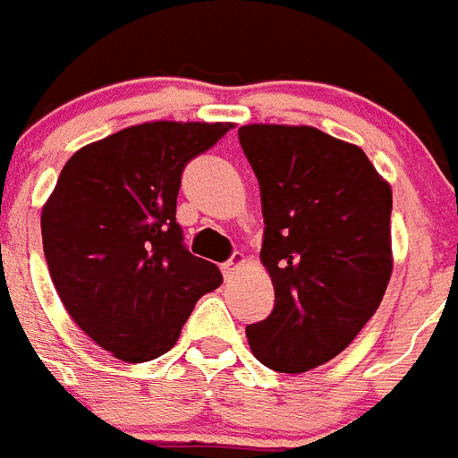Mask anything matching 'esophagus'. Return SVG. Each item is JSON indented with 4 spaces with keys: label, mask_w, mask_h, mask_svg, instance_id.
<instances>
[{
    "label": "esophagus",
    "mask_w": 458,
    "mask_h": 458,
    "mask_svg": "<svg viewBox=\"0 0 458 458\" xmlns=\"http://www.w3.org/2000/svg\"><path fill=\"white\" fill-rule=\"evenodd\" d=\"M243 264V255H233L229 262L222 264V274H225V278H232L233 274H236V269Z\"/></svg>",
    "instance_id": "1"
}]
</instances>
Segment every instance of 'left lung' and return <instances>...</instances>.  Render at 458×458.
<instances>
[{"mask_svg": "<svg viewBox=\"0 0 458 458\" xmlns=\"http://www.w3.org/2000/svg\"><path fill=\"white\" fill-rule=\"evenodd\" d=\"M238 142L259 182L269 318L245 327L262 365L300 374L339 356L391 278L388 182L360 147L311 126L252 123Z\"/></svg>", "mask_w": 458, "mask_h": 458, "instance_id": "left-lung-1", "label": "left lung"}]
</instances>
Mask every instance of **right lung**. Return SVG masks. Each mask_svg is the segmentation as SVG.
Segmentation results:
<instances>
[{
    "instance_id": "1",
    "label": "right lung",
    "mask_w": 458,
    "mask_h": 458,
    "mask_svg": "<svg viewBox=\"0 0 458 458\" xmlns=\"http://www.w3.org/2000/svg\"><path fill=\"white\" fill-rule=\"evenodd\" d=\"M232 123L154 121L79 149L41 213L48 274L72 320L119 360L175 346L194 304L220 288L175 222L182 170Z\"/></svg>"
}]
</instances>
